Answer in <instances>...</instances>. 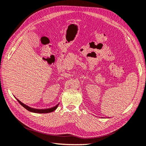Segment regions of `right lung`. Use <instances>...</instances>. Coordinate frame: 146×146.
<instances>
[{
  "instance_id": "add662e5",
  "label": "right lung",
  "mask_w": 146,
  "mask_h": 146,
  "mask_svg": "<svg viewBox=\"0 0 146 146\" xmlns=\"http://www.w3.org/2000/svg\"><path fill=\"white\" fill-rule=\"evenodd\" d=\"M17 99V101L19 102V103L21 104L23 107H24L26 110H27L28 111H30V112L35 113H48L52 112V111H55L57 109V108L58 107V106L59 104V103L57 105H56L55 106L50 108H47V109H35V108H32L30 106H27V105L23 104L18 99Z\"/></svg>"
}]
</instances>
